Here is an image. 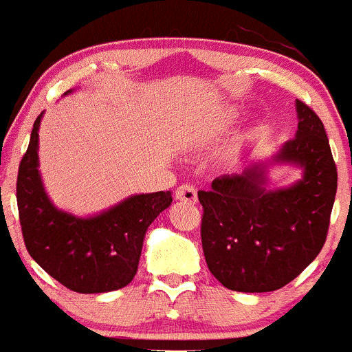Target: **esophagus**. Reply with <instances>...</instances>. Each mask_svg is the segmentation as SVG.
Returning a JSON list of instances; mask_svg holds the SVG:
<instances>
[{"instance_id":"obj_1","label":"esophagus","mask_w":352,"mask_h":352,"mask_svg":"<svg viewBox=\"0 0 352 352\" xmlns=\"http://www.w3.org/2000/svg\"><path fill=\"white\" fill-rule=\"evenodd\" d=\"M176 200H182L186 204H195L197 202V192L193 186L183 185L176 190Z\"/></svg>"}]
</instances>
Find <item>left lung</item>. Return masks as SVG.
<instances>
[{
    "label": "left lung",
    "mask_w": 352,
    "mask_h": 352,
    "mask_svg": "<svg viewBox=\"0 0 352 352\" xmlns=\"http://www.w3.org/2000/svg\"><path fill=\"white\" fill-rule=\"evenodd\" d=\"M296 138L242 174L216 178L199 192L202 247L210 273L235 292H273L299 276L323 249L337 193V167L320 117L296 102ZM303 170L285 189L265 188L267 170Z\"/></svg>",
    "instance_id": "1"
}]
</instances>
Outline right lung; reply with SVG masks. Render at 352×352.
I'll list each match as a JSON object with an SVG mask.
<instances>
[{
    "label": "right lung",
    "mask_w": 352,
    "mask_h": 352,
    "mask_svg": "<svg viewBox=\"0 0 352 352\" xmlns=\"http://www.w3.org/2000/svg\"><path fill=\"white\" fill-rule=\"evenodd\" d=\"M72 89L65 93L69 95ZM16 178V206L25 247L56 282L79 294L119 290L135 278L150 224L173 202L170 192L140 193L95 216L81 217L50 200L39 173V124Z\"/></svg>",
    "instance_id": "right-lung-1"
}]
</instances>
